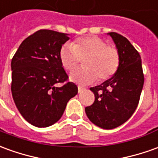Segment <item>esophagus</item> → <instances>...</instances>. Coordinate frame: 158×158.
I'll return each instance as SVG.
<instances>
[{"mask_svg":"<svg viewBox=\"0 0 158 158\" xmlns=\"http://www.w3.org/2000/svg\"><path fill=\"white\" fill-rule=\"evenodd\" d=\"M84 90H85V88H84L82 86H78V92L79 93H81Z\"/></svg>","mask_w":158,"mask_h":158,"instance_id":"1","label":"esophagus"}]
</instances>
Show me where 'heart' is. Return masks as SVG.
<instances>
[{"mask_svg":"<svg viewBox=\"0 0 158 158\" xmlns=\"http://www.w3.org/2000/svg\"><path fill=\"white\" fill-rule=\"evenodd\" d=\"M61 66L72 72L84 60L85 68L72 73V81L87 85L97 79L100 82L113 77L120 66V53L116 47L108 45L107 42L97 37L77 38L71 44L61 46L59 52Z\"/></svg>","mask_w":158,"mask_h":158,"instance_id":"obj_1","label":"heart"}]
</instances>
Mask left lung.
<instances>
[{
    "mask_svg": "<svg viewBox=\"0 0 158 158\" xmlns=\"http://www.w3.org/2000/svg\"><path fill=\"white\" fill-rule=\"evenodd\" d=\"M109 34L120 53V66L111 79L90 88L95 101L85 109L89 120L103 129L115 128L133 115L144 85L139 52L125 37L116 32Z\"/></svg>",
    "mask_w": 158,
    "mask_h": 158,
    "instance_id": "8db88e82",
    "label": "left lung"
}]
</instances>
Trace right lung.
<instances>
[{
    "instance_id": "right-lung-1",
    "label": "right lung",
    "mask_w": 158,
    "mask_h": 158,
    "mask_svg": "<svg viewBox=\"0 0 158 158\" xmlns=\"http://www.w3.org/2000/svg\"><path fill=\"white\" fill-rule=\"evenodd\" d=\"M68 34L39 30L19 45L11 62V90L17 109L31 125L47 127L62 116L68 102L78 93L68 81L59 52ZM64 85L56 87L54 85Z\"/></svg>"
}]
</instances>
